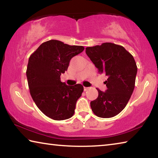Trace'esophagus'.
Wrapping results in <instances>:
<instances>
[{"label":"esophagus","mask_w":158,"mask_h":158,"mask_svg":"<svg viewBox=\"0 0 158 158\" xmlns=\"http://www.w3.org/2000/svg\"><path fill=\"white\" fill-rule=\"evenodd\" d=\"M89 89H90L89 87H84V91H86V90H89Z\"/></svg>","instance_id":"obj_1"}]
</instances>
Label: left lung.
<instances>
[{"label": "left lung", "instance_id": "left-lung-1", "mask_svg": "<svg viewBox=\"0 0 158 158\" xmlns=\"http://www.w3.org/2000/svg\"><path fill=\"white\" fill-rule=\"evenodd\" d=\"M85 53L98 69L108 79L105 92L97 89L98 97L90 102V107L100 118L114 117L122 111L132 95L137 67L132 55L121 45L105 42L85 48Z\"/></svg>", "mask_w": 158, "mask_h": 158}]
</instances>
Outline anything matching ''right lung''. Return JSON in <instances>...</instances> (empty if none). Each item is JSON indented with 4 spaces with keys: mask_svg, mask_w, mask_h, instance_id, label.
I'll return each instance as SVG.
<instances>
[{
    "mask_svg": "<svg viewBox=\"0 0 158 158\" xmlns=\"http://www.w3.org/2000/svg\"><path fill=\"white\" fill-rule=\"evenodd\" d=\"M84 49L83 46L52 40L42 43L29 58L26 77L31 95L40 110L50 118L63 121L74 115L84 87L79 84L66 85L60 77L68 70L72 58Z\"/></svg>",
    "mask_w": 158,
    "mask_h": 158,
    "instance_id": "1",
    "label": "right lung"
}]
</instances>
